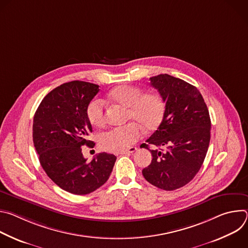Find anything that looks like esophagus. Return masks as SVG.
I'll return each mask as SVG.
<instances>
[{
    "label": "esophagus",
    "mask_w": 248,
    "mask_h": 248,
    "mask_svg": "<svg viewBox=\"0 0 248 248\" xmlns=\"http://www.w3.org/2000/svg\"><path fill=\"white\" fill-rule=\"evenodd\" d=\"M135 151H136V147H130V148H128V149H126V150H124V151H121L120 154H122V155L130 154V153H133V152H135Z\"/></svg>",
    "instance_id": "esophagus-1"
}]
</instances>
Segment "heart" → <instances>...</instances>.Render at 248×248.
Instances as JSON below:
<instances>
[{"label":"heart","mask_w":248,"mask_h":248,"mask_svg":"<svg viewBox=\"0 0 248 248\" xmlns=\"http://www.w3.org/2000/svg\"><path fill=\"white\" fill-rule=\"evenodd\" d=\"M108 97L113 102L127 108L126 120L132 121L126 124L113 127L103 132L99 142L103 149L110 151H124L130 148L141 137V127L145 131L155 130L163 121L165 103L155 92L143 94V90L131 85H121L114 88ZM90 124L101 127L106 123L105 107L102 101L92 100L86 108Z\"/></svg>","instance_id":"obj_1"}]
</instances>
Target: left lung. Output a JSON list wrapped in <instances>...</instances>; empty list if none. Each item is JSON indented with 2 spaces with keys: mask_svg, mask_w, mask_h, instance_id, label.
<instances>
[{
  "mask_svg": "<svg viewBox=\"0 0 248 248\" xmlns=\"http://www.w3.org/2000/svg\"><path fill=\"white\" fill-rule=\"evenodd\" d=\"M164 102L165 114L157 130L141 144L150 150L151 164L142 170L145 180L164 190L187 185L200 170L210 142L211 120L204 99L188 82L169 75L150 78ZM149 144L156 149H149Z\"/></svg>",
  "mask_w": 248,
  "mask_h": 248,
  "instance_id": "left-lung-1",
  "label": "left lung"
}]
</instances>
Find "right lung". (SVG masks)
Instances as JSON below:
<instances>
[{
	"label": "right lung",
	"mask_w": 248,
	"mask_h": 248,
	"mask_svg": "<svg viewBox=\"0 0 248 248\" xmlns=\"http://www.w3.org/2000/svg\"><path fill=\"white\" fill-rule=\"evenodd\" d=\"M99 85L74 80L48 93L33 118V143L49 178L62 189L77 195L93 192L108 181L117 157L100 153L91 162L81 147H93L86 108Z\"/></svg>",
	"instance_id": "add662e5"
}]
</instances>
